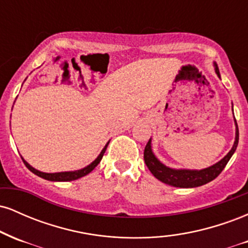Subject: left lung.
I'll use <instances>...</instances> for the list:
<instances>
[{"mask_svg": "<svg viewBox=\"0 0 248 248\" xmlns=\"http://www.w3.org/2000/svg\"><path fill=\"white\" fill-rule=\"evenodd\" d=\"M213 66H215V72L218 76V78H220V73H219L218 65L216 62H213ZM232 110H233V105H232ZM234 124H235V139L234 143L231 148L229 153L226 154V156H224L220 161L215 163L213 166L205 168V169L201 170H192V169H173V168L167 167L166 164H163L158 160L157 157L154 154L152 149V138L148 141L146 148H144V162H146L148 169L150 170V172L155 176L158 181L163 182V183L168 184V186H176V187H197L204 184L209 183L215 179L217 176L224 170L225 166L227 164V162L230 161V158L232 157V155L234 154L235 149L238 147L239 142V129L237 121L234 118Z\"/></svg>", "mask_w": 248, "mask_h": 248, "instance_id": "left-lung-1", "label": "left lung"}]
</instances>
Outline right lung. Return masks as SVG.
<instances>
[{
	"mask_svg": "<svg viewBox=\"0 0 248 248\" xmlns=\"http://www.w3.org/2000/svg\"><path fill=\"white\" fill-rule=\"evenodd\" d=\"M108 143H109V142H107L106 146L104 147V149L101 150V153L99 154L98 157H96L95 160L92 162V163L88 164L87 167L82 168V169L75 170V171H62V172H53V173L43 172V171H39V170L35 169V168H33V167H31L30 164L28 163V162L25 161L23 157H22V156H21V157H22V160H23L24 164H25V166H27L28 169H29L31 172L35 173V175L39 176V177L46 179V181H51V182H70V181H75V179H78V178H80V177H84V176H86L87 173H90L91 171H92V170L94 169V168L98 166L99 163H100L102 156H104V154H105V152H106V149H107Z\"/></svg>",
	"mask_w": 248,
	"mask_h": 248,
	"instance_id": "obj_1",
	"label": "right lung"
}]
</instances>
